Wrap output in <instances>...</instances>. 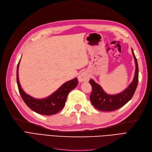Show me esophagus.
Returning <instances> with one entry per match:
<instances>
[{"mask_svg": "<svg viewBox=\"0 0 152 152\" xmlns=\"http://www.w3.org/2000/svg\"><path fill=\"white\" fill-rule=\"evenodd\" d=\"M79 80L81 82H87L89 81V75L88 73H87L86 72H82L79 75Z\"/></svg>", "mask_w": 152, "mask_h": 152, "instance_id": "esophagus-1", "label": "esophagus"}]
</instances>
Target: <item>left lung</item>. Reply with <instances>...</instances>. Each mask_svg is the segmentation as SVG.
<instances>
[{"mask_svg":"<svg viewBox=\"0 0 152 152\" xmlns=\"http://www.w3.org/2000/svg\"><path fill=\"white\" fill-rule=\"evenodd\" d=\"M132 53L136 63V70L134 79L127 88L122 93L117 94H108L103 90L102 87L93 79L89 80L92 86L90 100L94 107L101 111H114L122 107L129 101L134 95L138 82V65L134 51Z\"/></svg>","mask_w":152,"mask_h":152,"instance_id":"left-lung-1","label":"left lung"}]
</instances>
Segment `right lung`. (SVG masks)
Returning <instances> with one entry per match:
<instances>
[{
	"label": "right lung",
	"mask_w": 152,
	"mask_h": 152,
	"mask_svg": "<svg viewBox=\"0 0 152 152\" xmlns=\"http://www.w3.org/2000/svg\"><path fill=\"white\" fill-rule=\"evenodd\" d=\"M19 65L20 61L18 64L16 71L17 84L20 95L26 104L35 112L44 115H51L60 111L65 104L68 93L72 89L75 88L78 84L77 78L65 82L56 91L48 98L36 99L26 94L21 88L18 76Z\"/></svg>",
	"instance_id": "1"
}]
</instances>
